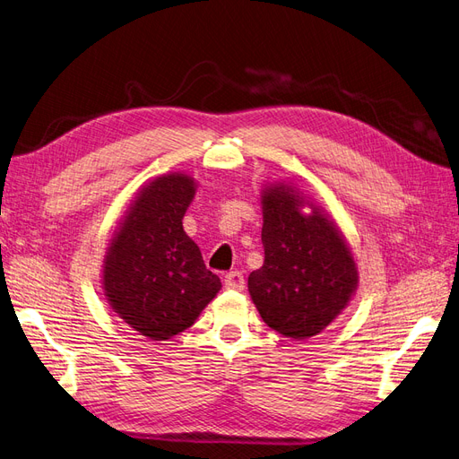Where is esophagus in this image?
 Wrapping results in <instances>:
<instances>
[{"label":"esophagus","mask_w":459,"mask_h":459,"mask_svg":"<svg viewBox=\"0 0 459 459\" xmlns=\"http://www.w3.org/2000/svg\"><path fill=\"white\" fill-rule=\"evenodd\" d=\"M244 274L240 271H230L225 274V288L227 290H244Z\"/></svg>","instance_id":"esophagus-1"}]
</instances>
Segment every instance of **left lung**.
Listing matches in <instances>:
<instances>
[{
    "mask_svg": "<svg viewBox=\"0 0 459 459\" xmlns=\"http://www.w3.org/2000/svg\"><path fill=\"white\" fill-rule=\"evenodd\" d=\"M311 213L305 216L300 205ZM263 267L247 290L269 328L291 339L320 333L359 286L357 263L333 221L284 183L263 190Z\"/></svg>",
    "mask_w": 459,
    "mask_h": 459,
    "instance_id": "1",
    "label": "left lung"
}]
</instances>
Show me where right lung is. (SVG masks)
I'll list each match as a JSON object with an SVG mask.
<instances>
[{
    "label": "right lung",
    "instance_id": "1",
    "mask_svg": "<svg viewBox=\"0 0 459 459\" xmlns=\"http://www.w3.org/2000/svg\"><path fill=\"white\" fill-rule=\"evenodd\" d=\"M195 192L185 173L144 185L102 261V288L114 313L152 342L190 328L221 290L183 229Z\"/></svg>",
    "mask_w": 459,
    "mask_h": 459
}]
</instances>
